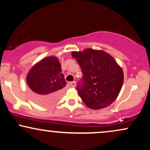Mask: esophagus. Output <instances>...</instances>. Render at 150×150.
Masks as SVG:
<instances>
[{"instance_id":"esophagus-1","label":"esophagus","mask_w":150,"mask_h":150,"mask_svg":"<svg viewBox=\"0 0 150 150\" xmlns=\"http://www.w3.org/2000/svg\"><path fill=\"white\" fill-rule=\"evenodd\" d=\"M70 85H71L72 87H76V82H75V81L71 82V83H70Z\"/></svg>"}]
</instances>
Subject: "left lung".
I'll list each match as a JSON object with an SVG mask.
<instances>
[{
  "label": "left lung",
  "mask_w": 150,
  "mask_h": 150,
  "mask_svg": "<svg viewBox=\"0 0 150 150\" xmlns=\"http://www.w3.org/2000/svg\"><path fill=\"white\" fill-rule=\"evenodd\" d=\"M83 72L78 84V93L87 107L94 110L109 106L120 93L124 72L115 59L103 50L87 48L73 51Z\"/></svg>",
  "instance_id": "left-lung-1"
}]
</instances>
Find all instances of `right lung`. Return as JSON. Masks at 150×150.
<instances>
[{"mask_svg": "<svg viewBox=\"0 0 150 150\" xmlns=\"http://www.w3.org/2000/svg\"><path fill=\"white\" fill-rule=\"evenodd\" d=\"M61 67L56 57H48L37 63L28 71L26 83L31 97L38 104L50 106L60 99L66 85Z\"/></svg>", "mask_w": 150, "mask_h": 150, "instance_id": "right-lung-1", "label": "right lung"}]
</instances>
